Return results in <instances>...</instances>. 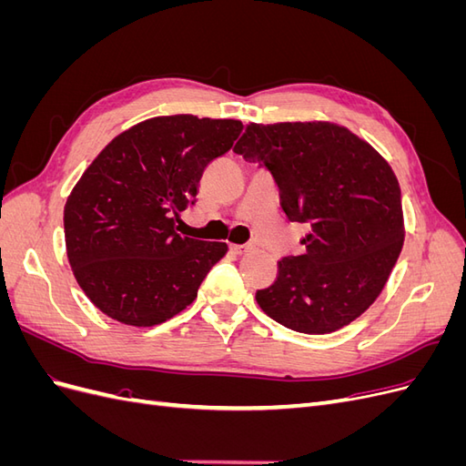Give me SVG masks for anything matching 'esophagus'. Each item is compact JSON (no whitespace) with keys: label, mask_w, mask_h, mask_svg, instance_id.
<instances>
[{"label":"esophagus","mask_w":466,"mask_h":466,"mask_svg":"<svg viewBox=\"0 0 466 466\" xmlns=\"http://www.w3.org/2000/svg\"><path fill=\"white\" fill-rule=\"evenodd\" d=\"M252 248V245H231V250L235 255H247V252Z\"/></svg>","instance_id":"obj_1"}]
</instances>
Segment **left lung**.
<instances>
[{
  "label": "left lung",
  "mask_w": 466,
  "mask_h": 466,
  "mask_svg": "<svg viewBox=\"0 0 466 466\" xmlns=\"http://www.w3.org/2000/svg\"><path fill=\"white\" fill-rule=\"evenodd\" d=\"M270 168L289 221L311 225L305 255L278 262L272 286L257 291L262 311L305 334H329L368 311L404 243L397 175L346 126L250 122L233 147Z\"/></svg>",
  "instance_id": "left-lung-1"
}]
</instances>
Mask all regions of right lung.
Returning <instances> with one entry per match:
<instances>
[{"label":"right lung","mask_w":466,"mask_h":466,"mask_svg":"<svg viewBox=\"0 0 466 466\" xmlns=\"http://www.w3.org/2000/svg\"><path fill=\"white\" fill-rule=\"evenodd\" d=\"M241 130L233 118L155 116L118 134L86 168L64 208L66 252L105 315L155 327L196 299L228 243L178 235L175 223Z\"/></svg>","instance_id":"right-lung-1"}]
</instances>
